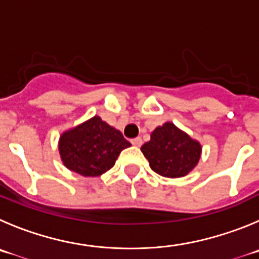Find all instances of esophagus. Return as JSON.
<instances>
[{"mask_svg": "<svg viewBox=\"0 0 259 259\" xmlns=\"http://www.w3.org/2000/svg\"><path fill=\"white\" fill-rule=\"evenodd\" d=\"M142 143H143V141H142V138H134V139H132V144L135 147H141Z\"/></svg>", "mask_w": 259, "mask_h": 259, "instance_id": "1", "label": "esophagus"}]
</instances>
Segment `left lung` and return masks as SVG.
<instances>
[{
    "instance_id": "obj_1",
    "label": "left lung",
    "mask_w": 259,
    "mask_h": 259,
    "mask_svg": "<svg viewBox=\"0 0 259 259\" xmlns=\"http://www.w3.org/2000/svg\"><path fill=\"white\" fill-rule=\"evenodd\" d=\"M141 151L154 172L165 178H183L199 162L202 146L172 122H165L152 132L151 141Z\"/></svg>"
}]
</instances>
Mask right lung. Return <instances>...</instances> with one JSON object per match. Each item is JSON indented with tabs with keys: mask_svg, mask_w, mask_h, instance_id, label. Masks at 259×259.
Masks as SVG:
<instances>
[{
	"mask_svg": "<svg viewBox=\"0 0 259 259\" xmlns=\"http://www.w3.org/2000/svg\"><path fill=\"white\" fill-rule=\"evenodd\" d=\"M130 146L120 130L102 121L100 116H94L62 133L59 152L69 170L94 178L113 167L118 154Z\"/></svg>",
	"mask_w": 259,
	"mask_h": 259,
	"instance_id": "add662e5",
	"label": "right lung"
}]
</instances>
